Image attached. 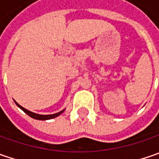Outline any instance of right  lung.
<instances>
[{"mask_svg":"<svg viewBox=\"0 0 159 159\" xmlns=\"http://www.w3.org/2000/svg\"><path fill=\"white\" fill-rule=\"evenodd\" d=\"M16 104L19 107L22 111H24L26 113L27 115H29L31 118H33V119H39V120H47V119H54V118H57V116H59L61 113L64 111H60V112L55 113V114H51V115H40V114H36V113L32 112V111H28V110H26V109H25L24 107H22L21 105H19L17 102H16Z\"/></svg>","mask_w":159,"mask_h":159,"instance_id":"add662e5","label":"right lung"}]
</instances>
